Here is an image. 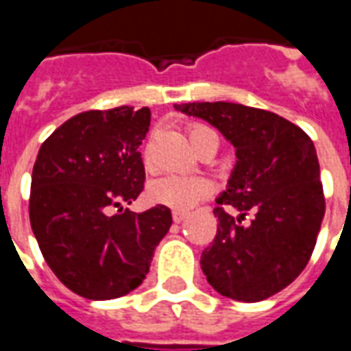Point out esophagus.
Listing matches in <instances>:
<instances>
[{"label":"esophagus","mask_w":351,"mask_h":351,"mask_svg":"<svg viewBox=\"0 0 351 351\" xmlns=\"http://www.w3.org/2000/svg\"><path fill=\"white\" fill-rule=\"evenodd\" d=\"M184 218H186V213H182V210H173V221H175V223L184 221Z\"/></svg>","instance_id":"1"}]
</instances>
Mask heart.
<instances>
[{"label": "heart", "mask_w": 351, "mask_h": 351, "mask_svg": "<svg viewBox=\"0 0 351 351\" xmlns=\"http://www.w3.org/2000/svg\"><path fill=\"white\" fill-rule=\"evenodd\" d=\"M188 137H190L191 145L199 148L206 138L218 137V135L203 123H190L188 125ZM210 191H213V184L206 178H201V176L165 175L158 180H154L148 193L158 205L171 206V208H178V210H188L201 199L210 195Z\"/></svg>", "instance_id": "1"}]
</instances>
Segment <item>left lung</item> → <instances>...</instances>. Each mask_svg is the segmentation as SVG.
<instances>
[{
    "instance_id": "left-lung-1",
    "label": "left lung",
    "mask_w": 351,
    "mask_h": 351,
    "mask_svg": "<svg viewBox=\"0 0 351 351\" xmlns=\"http://www.w3.org/2000/svg\"><path fill=\"white\" fill-rule=\"evenodd\" d=\"M175 108L213 123L237 148L229 188L214 208L218 231L201 256L208 284L243 302L278 293L306 267L324 220V186L312 138L282 116L239 103H182Z\"/></svg>"
}]
</instances>
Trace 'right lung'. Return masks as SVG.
<instances>
[{"instance_id":"1","label":"right lung","mask_w":351,"mask_h":351,"mask_svg":"<svg viewBox=\"0 0 351 351\" xmlns=\"http://www.w3.org/2000/svg\"><path fill=\"white\" fill-rule=\"evenodd\" d=\"M148 128V107L86 110L62 123L37 154L32 229L58 280L84 299H116L141 286L173 223L165 205L145 213L122 206L145 188L138 146Z\"/></svg>"}]
</instances>
